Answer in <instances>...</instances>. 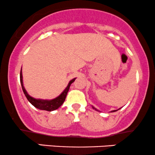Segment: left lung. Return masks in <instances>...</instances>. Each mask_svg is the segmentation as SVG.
<instances>
[{
  "label": "left lung",
  "instance_id": "left-lung-1",
  "mask_svg": "<svg viewBox=\"0 0 155 155\" xmlns=\"http://www.w3.org/2000/svg\"><path fill=\"white\" fill-rule=\"evenodd\" d=\"M93 109H95V110H97V111H98V110H97V109H96L95 107H93ZM116 111H117V110H113V111H111V112H116Z\"/></svg>",
  "mask_w": 155,
  "mask_h": 155
}]
</instances>
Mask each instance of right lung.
<instances>
[{
  "label": "right lung",
  "mask_w": 155,
  "mask_h": 155,
  "mask_svg": "<svg viewBox=\"0 0 155 155\" xmlns=\"http://www.w3.org/2000/svg\"><path fill=\"white\" fill-rule=\"evenodd\" d=\"M20 83H21L22 89H23V93H24L25 97L28 99V101L33 105L34 107L39 109V110H46V111H53V110H57L62 104L64 103V100H65L66 96L68 94V92L69 91V88L71 84L75 81L76 78L73 79L72 80L69 81L68 84L66 87L65 89L64 90V91L61 93L60 95L57 98H54L51 100H42V99H37V98H35L33 97L30 96L28 94L26 91H25L24 86H23V76H22V69L20 71Z\"/></svg>",
  "instance_id": "1"
}]
</instances>
